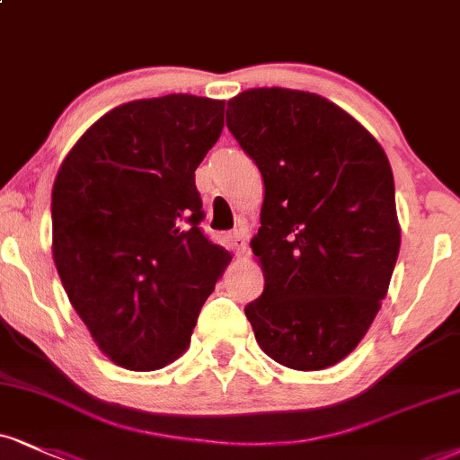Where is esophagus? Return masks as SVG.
Wrapping results in <instances>:
<instances>
[{
    "label": "esophagus",
    "instance_id": "1",
    "mask_svg": "<svg viewBox=\"0 0 460 460\" xmlns=\"http://www.w3.org/2000/svg\"><path fill=\"white\" fill-rule=\"evenodd\" d=\"M225 242H226V248H229L234 254H242L246 251V242H244V235H242V231H229V234L225 235Z\"/></svg>",
    "mask_w": 460,
    "mask_h": 460
}]
</instances>
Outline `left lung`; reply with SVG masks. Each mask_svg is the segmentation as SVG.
<instances>
[{"instance_id":"left-lung-1","label":"left lung","mask_w":460,"mask_h":460,"mask_svg":"<svg viewBox=\"0 0 460 460\" xmlns=\"http://www.w3.org/2000/svg\"><path fill=\"white\" fill-rule=\"evenodd\" d=\"M226 128L265 186L254 339L283 367H334L377 317L401 248L388 156L347 111L285 87L237 93Z\"/></svg>"}]
</instances>
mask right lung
<instances>
[{
  "label": "right lung",
  "instance_id": "right-lung-1",
  "mask_svg": "<svg viewBox=\"0 0 460 460\" xmlns=\"http://www.w3.org/2000/svg\"><path fill=\"white\" fill-rule=\"evenodd\" d=\"M225 101L169 93L119 104L75 143L51 195L53 261L111 362L167 367L188 349L231 254L203 235L195 171Z\"/></svg>",
  "mask_w": 460,
  "mask_h": 460
}]
</instances>
